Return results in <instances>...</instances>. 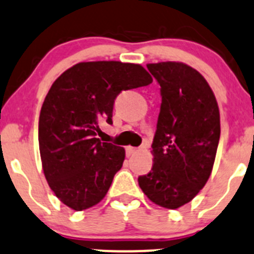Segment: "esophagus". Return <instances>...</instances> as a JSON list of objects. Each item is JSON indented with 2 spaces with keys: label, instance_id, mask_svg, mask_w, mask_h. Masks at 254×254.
Wrapping results in <instances>:
<instances>
[{
  "label": "esophagus",
  "instance_id": "obj_1",
  "mask_svg": "<svg viewBox=\"0 0 254 254\" xmlns=\"http://www.w3.org/2000/svg\"><path fill=\"white\" fill-rule=\"evenodd\" d=\"M127 157H130V156H132V155L135 154V152L137 151V147H134V146H127Z\"/></svg>",
  "mask_w": 254,
  "mask_h": 254
}]
</instances>
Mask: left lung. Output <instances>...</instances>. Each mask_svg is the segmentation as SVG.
Masks as SVG:
<instances>
[{
	"label": "left lung",
	"mask_w": 254,
	"mask_h": 254,
	"mask_svg": "<svg viewBox=\"0 0 254 254\" xmlns=\"http://www.w3.org/2000/svg\"><path fill=\"white\" fill-rule=\"evenodd\" d=\"M161 87L152 141V169L139 176L150 201L176 210L192 200L212 172L220 141V110L207 80L181 62L146 64Z\"/></svg>",
	"instance_id": "left-lung-1"
}]
</instances>
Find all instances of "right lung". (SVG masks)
Segmentation results:
<instances>
[{"label": "right lung", "mask_w": 254, "mask_h": 254, "mask_svg": "<svg viewBox=\"0 0 254 254\" xmlns=\"http://www.w3.org/2000/svg\"><path fill=\"white\" fill-rule=\"evenodd\" d=\"M150 83L142 65L117 61L80 62L54 80L39 114L38 142L47 182L65 206L83 211L105 197L125 150L100 141V125L113 124L123 90Z\"/></svg>", "instance_id": "right-lung-1"}]
</instances>
